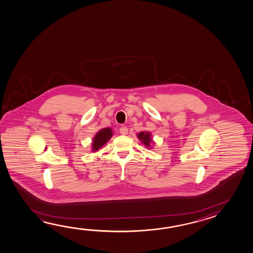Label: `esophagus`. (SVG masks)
<instances>
[{"instance_id": "34e87169", "label": "esophagus", "mask_w": 253, "mask_h": 253, "mask_svg": "<svg viewBox=\"0 0 253 253\" xmlns=\"http://www.w3.org/2000/svg\"><path fill=\"white\" fill-rule=\"evenodd\" d=\"M120 133L122 135H127V134H128V128H127V127H125V126L121 127Z\"/></svg>"}]
</instances>
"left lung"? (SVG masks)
Segmentation results:
<instances>
[{
  "label": "left lung",
  "mask_w": 253,
  "mask_h": 253,
  "mask_svg": "<svg viewBox=\"0 0 253 253\" xmlns=\"http://www.w3.org/2000/svg\"><path fill=\"white\" fill-rule=\"evenodd\" d=\"M137 137H138L139 140H141L142 143H143L146 147L149 148L151 143L153 142L152 137H151V133L148 132V131H146V132L141 131V132H139L137 134Z\"/></svg>",
  "instance_id": "left-lung-1"
}]
</instances>
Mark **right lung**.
I'll return each instance as SVG.
<instances>
[{
	"mask_svg": "<svg viewBox=\"0 0 253 253\" xmlns=\"http://www.w3.org/2000/svg\"><path fill=\"white\" fill-rule=\"evenodd\" d=\"M112 136H113V132H112L111 128H105L100 129L95 135L92 143H91L92 152L98 151L100 147H102L104 145H106V143L111 138Z\"/></svg>",
	"mask_w": 253,
	"mask_h": 253,
	"instance_id": "1",
	"label": "right lung"
}]
</instances>
